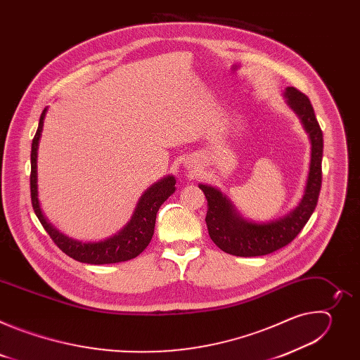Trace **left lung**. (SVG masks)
I'll list each match as a JSON object with an SVG mask.
<instances>
[{
  "mask_svg": "<svg viewBox=\"0 0 360 360\" xmlns=\"http://www.w3.org/2000/svg\"><path fill=\"white\" fill-rule=\"evenodd\" d=\"M283 96L311 139L309 174H307L304 192L297 207L279 219L256 224L243 219L235 210L233 203L219 189L202 184L199 185L208 200L205 222H207L210 236L219 249L229 255L262 256L286 246L303 229L316 208L322 185V129L315 117L311 101L304 94L293 86H288Z\"/></svg>",
  "mask_w": 360,
  "mask_h": 360,
  "instance_id": "8db88e82",
  "label": "left lung"
}]
</instances>
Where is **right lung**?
<instances>
[{
  "instance_id": "add662e5",
  "label": "right lung",
  "mask_w": 360,
  "mask_h": 360,
  "mask_svg": "<svg viewBox=\"0 0 360 360\" xmlns=\"http://www.w3.org/2000/svg\"><path fill=\"white\" fill-rule=\"evenodd\" d=\"M46 108H44L38 129L32 139L31 146V202L32 208L39 219L41 225L46 231V233L54 240V243L70 258L91 265H105V264H117L125 262L136 258V256L149 245L153 229H155L157 214L161 205L175 192V178L174 175H168L161 181L150 185L139 198L135 211L129 219V222L114 236L99 240V242H79L71 239L57 231L51 225L46 218L42 215L39 200H38V186H37V157H38V145L44 127Z\"/></svg>"
}]
</instances>
